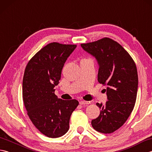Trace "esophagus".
Listing matches in <instances>:
<instances>
[{"mask_svg": "<svg viewBox=\"0 0 152 152\" xmlns=\"http://www.w3.org/2000/svg\"><path fill=\"white\" fill-rule=\"evenodd\" d=\"M80 104L81 105H87V104H90V102L89 101H80Z\"/></svg>", "mask_w": 152, "mask_h": 152, "instance_id": "1", "label": "esophagus"}]
</instances>
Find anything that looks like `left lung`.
Instances as JSON below:
<instances>
[{"label": "left lung", "instance_id": "left-lung-1", "mask_svg": "<svg viewBox=\"0 0 152 152\" xmlns=\"http://www.w3.org/2000/svg\"><path fill=\"white\" fill-rule=\"evenodd\" d=\"M81 46L97 61L98 82L108 86V101L96 103L101 112L91 121L92 127L100 133H112L125 124L134 108L138 83L136 64L120 44L109 38Z\"/></svg>", "mask_w": 152, "mask_h": 152}]
</instances>
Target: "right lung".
<instances>
[{"instance_id":"1","label":"right lung","mask_w":152,"mask_h":152,"mask_svg":"<svg viewBox=\"0 0 152 152\" xmlns=\"http://www.w3.org/2000/svg\"><path fill=\"white\" fill-rule=\"evenodd\" d=\"M76 45L48 44L28 61L23 79V100L34 125L50 138L62 137L69 129L72 112L79 102L55 95L61 71Z\"/></svg>"}]
</instances>
